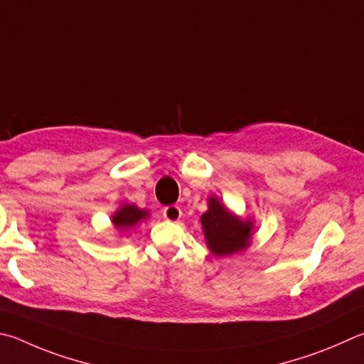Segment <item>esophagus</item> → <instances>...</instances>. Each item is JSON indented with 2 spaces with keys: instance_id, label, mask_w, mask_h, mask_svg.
<instances>
[{
  "instance_id": "1",
  "label": "esophagus",
  "mask_w": 364,
  "mask_h": 364,
  "mask_svg": "<svg viewBox=\"0 0 364 364\" xmlns=\"http://www.w3.org/2000/svg\"><path fill=\"white\" fill-rule=\"evenodd\" d=\"M162 215H164V218H165V220H167V221L176 223V221L181 218V208L178 207V205H168V207L164 208Z\"/></svg>"
}]
</instances>
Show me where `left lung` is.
Returning <instances> with one entry per match:
<instances>
[{
  "instance_id": "8db88e82",
  "label": "left lung",
  "mask_w": 364,
  "mask_h": 364,
  "mask_svg": "<svg viewBox=\"0 0 364 364\" xmlns=\"http://www.w3.org/2000/svg\"><path fill=\"white\" fill-rule=\"evenodd\" d=\"M200 223L207 247L215 256L245 250L253 235V221L234 215L216 197L208 199V210L200 216Z\"/></svg>"
}]
</instances>
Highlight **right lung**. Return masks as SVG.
I'll return each mask as SVG.
<instances>
[{
    "label": "right lung",
    "instance_id": "right-lung-1",
    "mask_svg": "<svg viewBox=\"0 0 364 364\" xmlns=\"http://www.w3.org/2000/svg\"><path fill=\"white\" fill-rule=\"evenodd\" d=\"M146 216H148L146 210H140L136 205L125 203L116 211L113 218H111V221H113L116 229L127 230V229H132L134 226H136V224L141 220H144Z\"/></svg>",
    "mask_w": 364,
    "mask_h": 364
}]
</instances>
